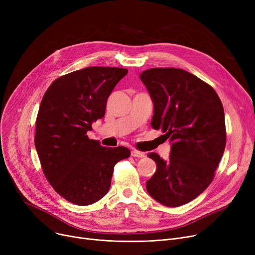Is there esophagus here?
Returning a JSON list of instances; mask_svg holds the SVG:
<instances>
[{
	"instance_id": "esophagus-1",
	"label": "esophagus",
	"mask_w": 255,
	"mask_h": 255,
	"mask_svg": "<svg viewBox=\"0 0 255 255\" xmlns=\"http://www.w3.org/2000/svg\"><path fill=\"white\" fill-rule=\"evenodd\" d=\"M131 156H132V157H137V158H143L145 155H144V153H142V152H140V151H137V150H135V149H133V150L131 151Z\"/></svg>"
}]
</instances>
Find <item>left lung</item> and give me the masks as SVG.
I'll list each match as a JSON object with an SVG mask.
<instances>
[{
	"mask_svg": "<svg viewBox=\"0 0 255 255\" xmlns=\"http://www.w3.org/2000/svg\"><path fill=\"white\" fill-rule=\"evenodd\" d=\"M139 77L154 104L151 125L171 141L167 160L149 154L157 170L146 190L160 204L180 207L214 179L226 143L223 105L210 85L183 69L152 68Z\"/></svg>",
	"mask_w": 255,
	"mask_h": 255,
	"instance_id": "8db88e82",
	"label": "left lung"
}]
</instances>
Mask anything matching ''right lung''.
Masks as SVG:
<instances>
[{
	"label": "right lung",
	"instance_id": "add662e5",
	"mask_svg": "<svg viewBox=\"0 0 255 255\" xmlns=\"http://www.w3.org/2000/svg\"><path fill=\"white\" fill-rule=\"evenodd\" d=\"M128 70L87 67L60 76L46 90L36 120L35 146L49 184L68 202L88 206L109 191L125 146L105 148L87 132L105 114L107 98Z\"/></svg>",
	"mask_w": 255,
	"mask_h": 255
}]
</instances>
